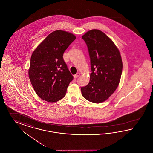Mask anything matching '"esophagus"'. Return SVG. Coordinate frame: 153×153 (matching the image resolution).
<instances>
[{
    "mask_svg": "<svg viewBox=\"0 0 153 153\" xmlns=\"http://www.w3.org/2000/svg\"><path fill=\"white\" fill-rule=\"evenodd\" d=\"M79 75H80V74H79V72L77 73V74H76L74 76V79L77 78V77L79 76Z\"/></svg>",
    "mask_w": 153,
    "mask_h": 153,
    "instance_id": "esophagus-1",
    "label": "esophagus"
}]
</instances>
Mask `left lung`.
Wrapping results in <instances>:
<instances>
[{
  "mask_svg": "<svg viewBox=\"0 0 153 153\" xmlns=\"http://www.w3.org/2000/svg\"><path fill=\"white\" fill-rule=\"evenodd\" d=\"M88 47L92 73L89 84L81 88L82 96L93 103H101L116 90L122 61L116 45L103 32L88 31L82 36Z\"/></svg>",
  "mask_w": 153,
  "mask_h": 153,
  "instance_id": "obj_1",
  "label": "left lung"
}]
</instances>
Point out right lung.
<instances>
[{"mask_svg":"<svg viewBox=\"0 0 153 153\" xmlns=\"http://www.w3.org/2000/svg\"><path fill=\"white\" fill-rule=\"evenodd\" d=\"M76 38L66 31H54L32 54L29 77L37 96L43 100L55 102L65 96L74 77L62 56Z\"/></svg>","mask_w":153,"mask_h":153,"instance_id":"right-lung-1","label":"right lung"}]
</instances>
